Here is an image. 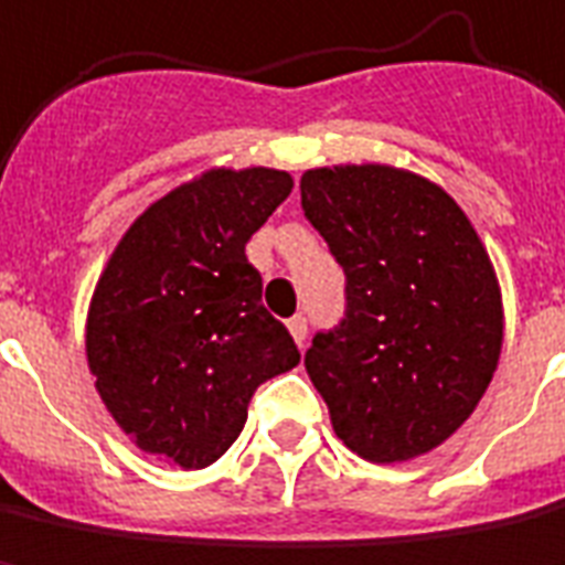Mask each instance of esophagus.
I'll use <instances>...</instances> for the list:
<instances>
[{
	"instance_id": "34e87169",
	"label": "esophagus",
	"mask_w": 565,
	"mask_h": 565,
	"mask_svg": "<svg viewBox=\"0 0 565 565\" xmlns=\"http://www.w3.org/2000/svg\"><path fill=\"white\" fill-rule=\"evenodd\" d=\"M289 332H291V338L298 341V348H305V341H307V320H305V317H291Z\"/></svg>"
}]
</instances>
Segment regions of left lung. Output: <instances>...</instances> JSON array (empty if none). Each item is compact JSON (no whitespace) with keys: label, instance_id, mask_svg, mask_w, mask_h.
<instances>
[{"label":"left lung","instance_id":"obj_1","mask_svg":"<svg viewBox=\"0 0 565 565\" xmlns=\"http://www.w3.org/2000/svg\"><path fill=\"white\" fill-rule=\"evenodd\" d=\"M301 205L348 276V313L305 365L338 439L396 465L437 449L483 399L504 341L495 267L461 205L381 162L301 174Z\"/></svg>","mask_w":565,"mask_h":565}]
</instances>
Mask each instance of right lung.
Here are the masks:
<instances>
[{
    "label": "right lung",
    "mask_w": 565,
    "mask_h": 565,
    "mask_svg": "<svg viewBox=\"0 0 565 565\" xmlns=\"http://www.w3.org/2000/svg\"><path fill=\"white\" fill-rule=\"evenodd\" d=\"M289 171L209 169L147 205L97 279L85 360L113 422L184 470L233 446L258 384L301 363L260 305L245 243L291 193Z\"/></svg>",
    "instance_id": "right-lung-1"
}]
</instances>
